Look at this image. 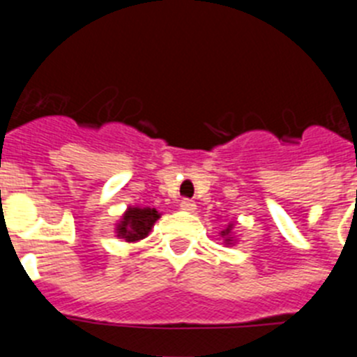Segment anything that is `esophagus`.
I'll list each match as a JSON object with an SVG mask.
<instances>
[{
    "label": "esophagus",
    "mask_w": 357,
    "mask_h": 357,
    "mask_svg": "<svg viewBox=\"0 0 357 357\" xmlns=\"http://www.w3.org/2000/svg\"><path fill=\"white\" fill-rule=\"evenodd\" d=\"M181 209L188 211V213H193V211L197 209V204H195L193 200H189V198H184V200L181 202Z\"/></svg>",
    "instance_id": "obj_1"
}]
</instances>
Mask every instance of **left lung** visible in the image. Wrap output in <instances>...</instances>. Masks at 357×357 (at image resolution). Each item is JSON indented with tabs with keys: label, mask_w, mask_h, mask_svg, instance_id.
Returning <instances> with one entry per match:
<instances>
[{
	"label": "left lung",
	"mask_w": 357,
	"mask_h": 357,
	"mask_svg": "<svg viewBox=\"0 0 357 357\" xmlns=\"http://www.w3.org/2000/svg\"><path fill=\"white\" fill-rule=\"evenodd\" d=\"M229 234H230V225H229V227H227V229H225V230H223V232H222V236H225V243H227V245H229V243H230V241H232V239H230V238H229Z\"/></svg>",
	"instance_id": "left-lung-1"
}]
</instances>
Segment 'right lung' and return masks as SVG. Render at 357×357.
Segmentation results:
<instances>
[{"label":"right lung","mask_w":357,"mask_h":357,"mask_svg":"<svg viewBox=\"0 0 357 357\" xmlns=\"http://www.w3.org/2000/svg\"><path fill=\"white\" fill-rule=\"evenodd\" d=\"M160 218L155 209L150 207H128V211L123 214L121 222L118 223V236L125 241H139L146 238L153 223Z\"/></svg>","instance_id":"right-lung-1"}]
</instances>
